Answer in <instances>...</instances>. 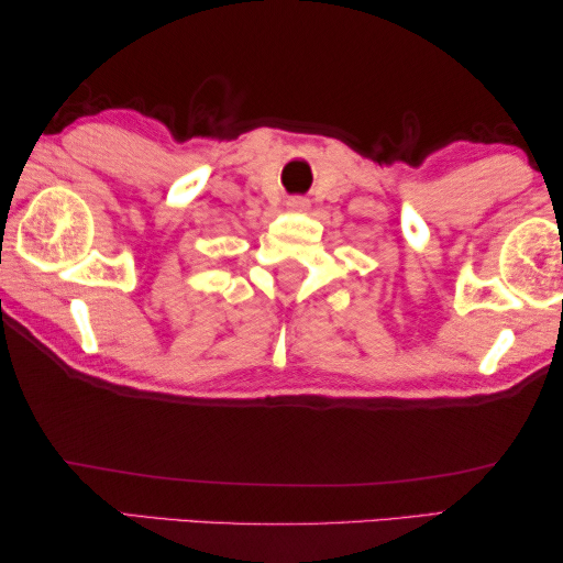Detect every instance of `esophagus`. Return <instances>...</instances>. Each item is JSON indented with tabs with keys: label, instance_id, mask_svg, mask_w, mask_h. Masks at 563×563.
<instances>
[{
	"label": "esophagus",
	"instance_id": "obj_1",
	"mask_svg": "<svg viewBox=\"0 0 563 563\" xmlns=\"http://www.w3.org/2000/svg\"><path fill=\"white\" fill-rule=\"evenodd\" d=\"M287 205L291 207V209H307L309 207V199L307 197H291Z\"/></svg>",
	"mask_w": 563,
	"mask_h": 563
}]
</instances>
